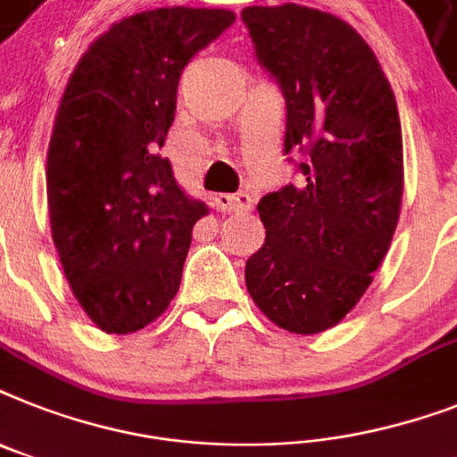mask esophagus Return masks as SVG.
Masks as SVG:
<instances>
[{"mask_svg": "<svg viewBox=\"0 0 457 457\" xmlns=\"http://www.w3.org/2000/svg\"><path fill=\"white\" fill-rule=\"evenodd\" d=\"M216 206L222 213H239V211H251L253 199L246 192H237V195H216Z\"/></svg>", "mask_w": 457, "mask_h": 457, "instance_id": "obj_1", "label": "esophagus"}]
</instances>
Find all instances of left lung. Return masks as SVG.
Wrapping results in <instances>:
<instances>
[{"instance_id": "obj_1", "label": "left lung", "mask_w": 457, "mask_h": 457, "mask_svg": "<svg viewBox=\"0 0 457 457\" xmlns=\"http://www.w3.org/2000/svg\"><path fill=\"white\" fill-rule=\"evenodd\" d=\"M241 18L287 98L284 147L305 154L300 183L258 204L265 244L246 261V288L272 324L312 336L354 310L387 255L402 121L376 54L343 18L300 4L246 6Z\"/></svg>"}]
</instances>
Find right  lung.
Instances as JSON below:
<instances>
[{"instance_id": "obj_1", "label": "right lung", "mask_w": 457, "mask_h": 457, "mask_svg": "<svg viewBox=\"0 0 457 457\" xmlns=\"http://www.w3.org/2000/svg\"><path fill=\"white\" fill-rule=\"evenodd\" d=\"M235 18L192 6L133 13L70 74L48 143V218L65 279L100 331H140L178 293L209 206L185 195L159 150L183 68Z\"/></svg>"}]
</instances>
